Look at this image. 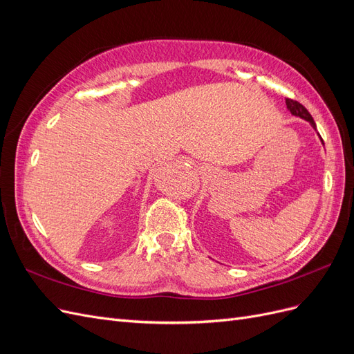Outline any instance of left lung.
Masks as SVG:
<instances>
[{
  "label": "left lung",
  "mask_w": 354,
  "mask_h": 354,
  "mask_svg": "<svg viewBox=\"0 0 354 354\" xmlns=\"http://www.w3.org/2000/svg\"><path fill=\"white\" fill-rule=\"evenodd\" d=\"M285 102H286V108H288L289 112H291V113L295 115V116L303 118V120H306V121H308L310 124H312V127L315 128V130H316V124H315V121H313L312 115L308 113V111L304 108V106H303L301 103H298L297 100H292V99H286ZM320 140H322V138H320ZM322 143H324V140H322Z\"/></svg>",
  "instance_id": "1"
}]
</instances>
